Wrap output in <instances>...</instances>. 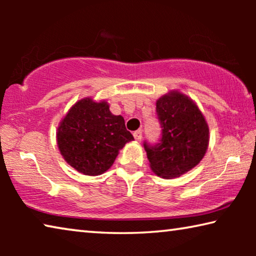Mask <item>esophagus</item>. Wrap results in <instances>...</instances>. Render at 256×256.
<instances>
[{
	"label": "esophagus",
	"instance_id": "1",
	"mask_svg": "<svg viewBox=\"0 0 256 256\" xmlns=\"http://www.w3.org/2000/svg\"><path fill=\"white\" fill-rule=\"evenodd\" d=\"M133 136L136 141H141V138H142V131H141V130H138V131L134 132Z\"/></svg>",
	"mask_w": 256,
	"mask_h": 256
}]
</instances>
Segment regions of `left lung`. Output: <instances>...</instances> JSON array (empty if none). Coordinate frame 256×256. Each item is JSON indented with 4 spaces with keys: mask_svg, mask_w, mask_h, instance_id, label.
Returning <instances> with one entry per match:
<instances>
[{
    "mask_svg": "<svg viewBox=\"0 0 256 256\" xmlns=\"http://www.w3.org/2000/svg\"><path fill=\"white\" fill-rule=\"evenodd\" d=\"M162 128L159 142L144 141L151 170L162 178H174L192 170L204 157L209 144V128L192 99L172 92L156 102Z\"/></svg>",
    "mask_w": 256,
    "mask_h": 256,
    "instance_id": "1",
    "label": "left lung"
}]
</instances>
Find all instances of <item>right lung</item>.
Wrapping results in <instances>:
<instances>
[{"label": "right lung", "mask_w": 256, "mask_h": 256, "mask_svg": "<svg viewBox=\"0 0 256 256\" xmlns=\"http://www.w3.org/2000/svg\"><path fill=\"white\" fill-rule=\"evenodd\" d=\"M134 138L122 116L112 115L106 102H78L58 128V146L66 162L84 175L110 170L118 151Z\"/></svg>", "instance_id": "1"}]
</instances>
